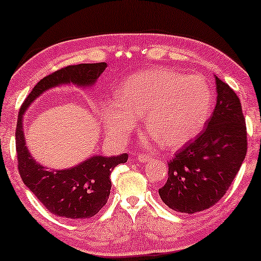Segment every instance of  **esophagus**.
Returning a JSON list of instances; mask_svg holds the SVG:
<instances>
[{
	"mask_svg": "<svg viewBox=\"0 0 261 261\" xmlns=\"http://www.w3.org/2000/svg\"><path fill=\"white\" fill-rule=\"evenodd\" d=\"M151 159L152 157L150 156V155H138V161H139V163H148L149 161H151Z\"/></svg>",
	"mask_w": 261,
	"mask_h": 261,
	"instance_id": "esophagus-1",
	"label": "esophagus"
}]
</instances>
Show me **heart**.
<instances>
[{
	"mask_svg": "<svg viewBox=\"0 0 261 261\" xmlns=\"http://www.w3.org/2000/svg\"><path fill=\"white\" fill-rule=\"evenodd\" d=\"M211 89L200 75H185L161 67L135 73L118 91L117 101L101 104V123L115 141H123L143 116L150 134L146 142L159 141L178 148L202 129L211 111Z\"/></svg>",
	"mask_w": 261,
	"mask_h": 261,
	"instance_id": "obj_1",
	"label": "heart"
}]
</instances>
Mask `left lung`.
I'll return each instance as SVG.
<instances>
[{
	"mask_svg": "<svg viewBox=\"0 0 261 261\" xmlns=\"http://www.w3.org/2000/svg\"><path fill=\"white\" fill-rule=\"evenodd\" d=\"M216 105L205 129L168 163L161 199L175 212L194 214L225 195L247 151V132L236 92L215 75Z\"/></svg>",
	"mask_w": 261,
	"mask_h": 261,
	"instance_id": "8db88e82",
	"label": "left lung"
}]
</instances>
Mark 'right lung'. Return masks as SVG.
Segmentation results:
<instances>
[{"mask_svg":"<svg viewBox=\"0 0 261 261\" xmlns=\"http://www.w3.org/2000/svg\"><path fill=\"white\" fill-rule=\"evenodd\" d=\"M106 62L67 66L45 76L22 104L16 125V152L19 172L25 187L54 215L68 220L92 218L108 202L111 190V172L125 163L127 153L104 157L94 155L74 167L48 169L33 159L25 144L23 115L36 98L53 87L73 84L79 87L93 86Z\"/></svg>","mask_w":261,"mask_h":261,"instance_id":"right-lung-1","label":"right lung"}]
</instances>
